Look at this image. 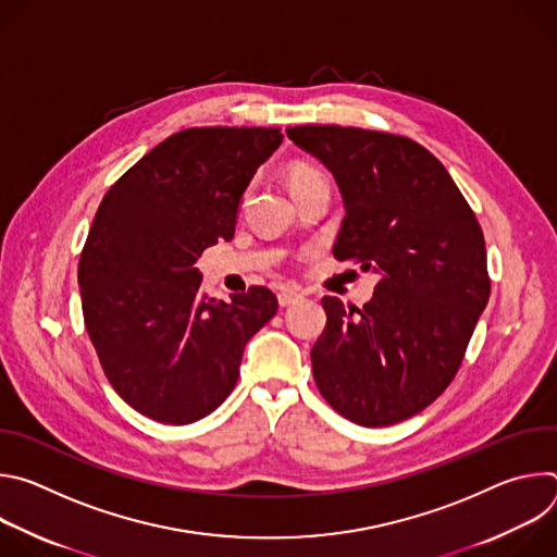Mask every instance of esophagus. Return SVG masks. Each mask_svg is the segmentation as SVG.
<instances>
[{
    "label": "esophagus",
    "mask_w": 557,
    "mask_h": 557,
    "mask_svg": "<svg viewBox=\"0 0 557 557\" xmlns=\"http://www.w3.org/2000/svg\"><path fill=\"white\" fill-rule=\"evenodd\" d=\"M304 295L299 293V290H295V288H286V290H282L280 295H277V301H280V306L282 308H286V306H290V304H295L297 299H301Z\"/></svg>",
    "instance_id": "34e87169"
}]
</instances>
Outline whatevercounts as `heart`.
I'll return each mask as SVG.
<instances>
[{"instance_id":"1","label":"heart","mask_w":557,"mask_h":557,"mask_svg":"<svg viewBox=\"0 0 557 557\" xmlns=\"http://www.w3.org/2000/svg\"><path fill=\"white\" fill-rule=\"evenodd\" d=\"M286 178H288V185H290L293 194L301 191V189H308V187H314V185H329L320 170H314L312 165L301 163V161L288 165Z\"/></svg>"}]
</instances>
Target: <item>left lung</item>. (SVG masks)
<instances>
[{
  "label": "left lung",
  "instance_id": "8db88e82",
  "mask_svg": "<svg viewBox=\"0 0 557 557\" xmlns=\"http://www.w3.org/2000/svg\"><path fill=\"white\" fill-rule=\"evenodd\" d=\"M286 136L339 187L335 258L379 275L363 308L322 299L329 322L310 350L314 383L359 425L406 421L451 383L490 301L481 224L438 158L406 136L339 125Z\"/></svg>",
  "mask_w": 557,
  "mask_h": 557
}]
</instances>
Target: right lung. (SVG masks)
Instances as JSON below:
<instances>
[{"label":"right lung","instance_id":"1","mask_svg":"<svg viewBox=\"0 0 557 557\" xmlns=\"http://www.w3.org/2000/svg\"><path fill=\"white\" fill-rule=\"evenodd\" d=\"M280 127H191L147 151L106 194L78 262L88 335L136 412L205 419L235 387L247 342L277 312L264 286L215 301L196 262L231 240L237 209L280 147Z\"/></svg>","mask_w":557,"mask_h":557}]
</instances>
